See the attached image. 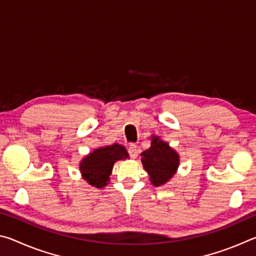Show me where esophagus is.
<instances>
[{
    "label": "esophagus",
    "mask_w": 256,
    "mask_h": 256,
    "mask_svg": "<svg viewBox=\"0 0 256 256\" xmlns=\"http://www.w3.org/2000/svg\"><path fill=\"white\" fill-rule=\"evenodd\" d=\"M138 152H140V149H138V146L136 144H131L128 146V154L131 158L136 159L138 157Z\"/></svg>",
    "instance_id": "1"
}]
</instances>
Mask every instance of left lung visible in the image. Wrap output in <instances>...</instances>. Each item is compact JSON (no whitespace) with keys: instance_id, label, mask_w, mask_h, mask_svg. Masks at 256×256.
<instances>
[{"instance_id":"8db88e82","label":"left lung","mask_w":256,"mask_h":256,"mask_svg":"<svg viewBox=\"0 0 256 256\" xmlns=\"http://www.w3.org/2000/svg\"><path fill=\"white\" fill-rule=\"evenodd\" d=\"M141 162L152 185L162 186L175 175L180 164V156L167 142L152 136L151 146L141 154Z\"/></svg>"}]
</instances>
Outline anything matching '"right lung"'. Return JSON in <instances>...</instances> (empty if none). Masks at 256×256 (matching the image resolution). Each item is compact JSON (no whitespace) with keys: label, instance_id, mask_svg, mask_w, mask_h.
I'll use <instances>...</instances> for the list:
<instances>
[{"label":"right lung","instance_id":"right-lung-1","mask_svg":"<svg viewBox=\"0 0 256 256\" xmlns=\"http://www.w3.org/2000/svg\"><path fill=\"white\" fill-rule=\"evenodd\" d=\"M126 158H128V151L120 144H114L97 148L81 160L79 167L81 175L88 184L102 188L110 182L114 164Z\"/></svg>","mask_w":256,"mask_h":256}]
</instances>
